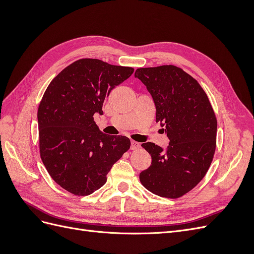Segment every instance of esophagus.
I'll return each instance as SVG.
<instances>
[{
    "instance_id": "obj_1",
    "label": "esophagus",
    "mask_w": 254,
    "mask_h": 254,
    "mask_svg": "<svg viewBox=\"0 0 254 254\" xmlns=\"http://www.w3.org/2000/svg\"><path fill=\"white\" fill-rule=\"evenodd\" d=\"M137 148H140V144L135 142V141H131V145H130V149L131 150H135Z\"/></svg>"
}]
</instances>
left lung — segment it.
I'll return each mask as SVG.
<instances>
[{
	"label": "left lung",
	"mask_w": 254,
	"mask_h": 254,
	"mask_svg": "<svg viewBox=\"0 0 254 254\" xmlns=\"http://www.w3.org/2000/svg\"><path fill=\"white\" fill-rule=\"evenodd\" d=\"M134 77L147 88L156 122L165 127L170 140L165 149L151 142L142 144L151 165L140 174V181L158 196L179 198L209 170L216 147V117L200 84L180 67H141Z\"/></svg>",
	"instance_id": "obj_1"
}]
</instances>
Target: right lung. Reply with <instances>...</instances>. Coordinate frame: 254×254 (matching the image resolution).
I'll list each match as a JSON object with an SVG mask.
<instances>
[{
  "label": "right lung",
  "mask_w": 254,
  "mask_h": 254,
  "mask_svg": "<svg viewBox=\"0 0 254 254\" xmlns=\"http://www.w3.org/2000/svg\"><path fill=\"white\" fill-rule=\"evenodd\" d=\"M133 71L79 59L45 90L37 115L40 156L53 180L70 193L87 196L101 189L113 164L130 148L127 136L103 133L93 115L104 113L106 97Z\"/></svg>",
  "instance_id": "1"
}]
</instances>
